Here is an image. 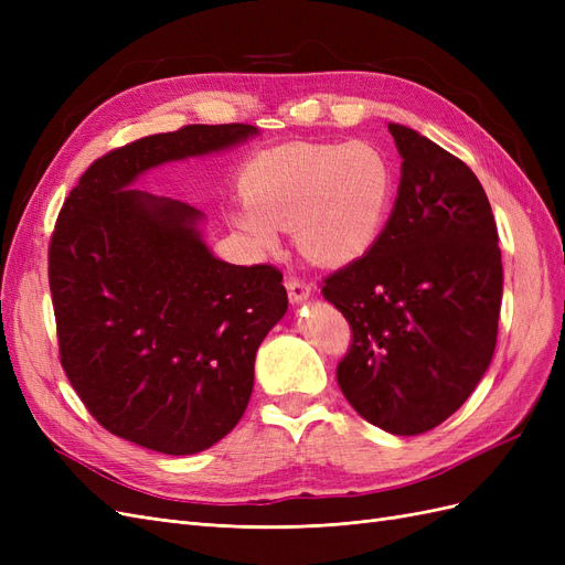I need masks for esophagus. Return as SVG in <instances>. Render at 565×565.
<instances>
[{
  "label": "esophagus",
  "instance_id": "1",
  "mask_svg": "<svg viewBox=\"0 0 565 565\" xmlns=\"http://www.w3.org/2000/svg\"><path fill=\"white\" fill-rule=\"evenodd\" d=\"M285 287H287L289 301H292V303H303L306 299L311 297V285H306V282L299 280V278H287V280H285Z\"/></svg>",
  "mask_w": 565,
  "mask_h": 565
}]
</instances>
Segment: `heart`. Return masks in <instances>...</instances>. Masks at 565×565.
Masks as SVG:
<instances>
[{
	"label": "heart",
	"mask_w": 565,
	"mask_h": 565,
	"mask_svg": "<svg viewBox=\"0 0 565 565\" xmlns=\"http://www.w3.org/2000/svg\"><path fill=\"white\" fill-rule=\"evenodd\" d=\"M228 221L254 252L276 254L280 228H295L303 256L353 264L380 243L396 195V172L367 141L287 143L259 152L241 174Z\"/></svg>",
	"instance_id": "b5f03b06"
}]
</instances>
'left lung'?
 <instances>
[{
  "instance_id": "obj_1",
  "label": "left lung",
  "mask_w": 565,
  "mask_h": 565,
  "mask_svg": "<svg viewBox=\"0 0 565 565\" xmlns=\"http://www.w3.org/2000/svg\"><path fill=\"white\" fill-rule=\"evenodd\" d=\"M401 183L386 228L363 259L324 280L353 344L337 367L351 407L417 436L461 407L490 367L502 306V254L471 169L419 131L388 125Z\"/></svg>"
}]
</instances>
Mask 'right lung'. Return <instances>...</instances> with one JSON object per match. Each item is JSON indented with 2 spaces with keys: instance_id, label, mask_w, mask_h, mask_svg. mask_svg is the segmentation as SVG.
I'll return each instance as SVG.
<instances>
[{
  "instance_id": "obj_1",
  "label": "right lung",
  "mask_w": 565,
  "mask_h": 565,
  "mask_svg": "<svg viewBox=\"0 0 565 565\" xmlns=\"http://www.w3.org/2000/svg\"><path fill=\"white\" fill-rule=\"evenodd\" d=\"M256 134L188 125L117 148L84 172L51 235L61 365L96 422L141 448L195 455L233 431L287 292L273 266L214 256L200 210L134 185Z\"/></svg>"
}]
</instances>
